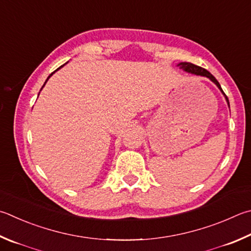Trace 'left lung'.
I'll return each mask as SVG.
<instances>
[{"label":"left lung","instance_id":"obj_1","mask_svg":"<svg viewBox=\"0 0 251 251\" xmlns=\"http://www.w3.org/2000/svg\"><path fill=\"white\" fill-rule=\"evenodd\" d=\"M177 66L180 67V69H183L184 71L189 72V74L197 75H202V76H206V78H208L209 80H212V81L214 82V83H215V84L218 86V89H220V90L222 91L223 94L225 95L224 91L222 90L221 84L218 83V81L215 79V76H214L213 75H211V72H208L206 69H204V68H202V67L195 66V65H193V63H190V62H181V63H179V65H177ZM225 98H226L227 103H228V105H229L228 98H227L226 95H225Z\"/></svg>","mask_w":251,"mask_h":251}]
</instances>
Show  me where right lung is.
Segmentation results:
<instances>
[{
	"instance_id": "add662e5",
	"label": "right lung",
	"mask_w": 251,
	"mask_h": 251,
	"mask_svg": "<svg viewBox=\"0 0 251 251\" xmlns=\"http://www.w3.org/2000/svg\"><path fill=\"white\" fill-rule=\"evenodd\" d=\"M61 67H62V66H61ZM61 67H60V68H61ZM60 68H58V69H60ZM58 69H57V70H58ZM57 70H56V71H57ZM53 74H54V71H53V72H52V74H51V75H49V76H48V78H47V80H48V79H49V78H50V76H51V75H53ZM47 80H46V82H47ZM46 82H45V83H46ZM44 85H45V84H44ZM44 85H43V86H44Z\"/></svg>"
}]
</instances>
